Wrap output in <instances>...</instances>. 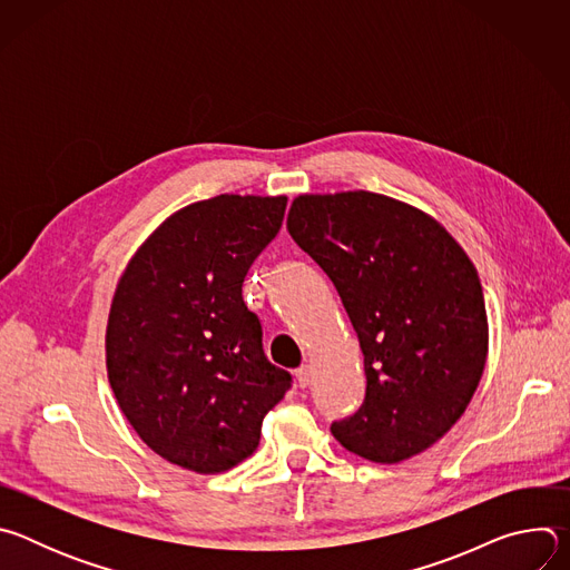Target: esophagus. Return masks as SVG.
Here are the masks:
<instances>
[{"label":"esophagus","instance_id":"esophagus-1","mask_svg":"<svg viewBox=\"0 0 570 570\" xmlns=\"http://www.w3.org/2000/svg\"><path fill=\"white\" fill-rule=\"evenodd\" d=\"M295 379L299 383V387H306L311 383V367L308 365H302L299 370H295Z\"/></svg>","mask_w":570,"mask_h":570}]
</instances>
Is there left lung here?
Segmentation results:
<instances>
[{"label": "left lung", "mask_w": 570, "mask_h": 570, "mask_svg": "<svg viewBox=\"0 0 570 570\" xmlns=\"http://www.w3.org/2000/svg\"><path fill=\"white\" fill-rule=\"evenodd\" d=\"M286 227L334 282L363 350L365 399L334 438L383 464L426 451L462 417L487 361L471 259L435 218L372 191L297 196Z\"/></svg>", "instance_id": "obj_1"}]
</instances>
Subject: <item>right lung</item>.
<instances>
[{
  "label": "right lung",
  "mask_w": 570,
  "mask_h": 570,
  "mask_svg": "<svg viewBox=\"0 0 570 570\" xmlns=\"http://www.w3.org/2000/svg\"><path fill=\"white\" fill-rule=\"evenodd\" d=\"M284 212L286 196L194 203L144 240L117 284L108 379L130 426L171 464L220 473L253 455L293 383L240 295Z\"/></svg>",
  "instance_id": "1"
}]
</instances>
